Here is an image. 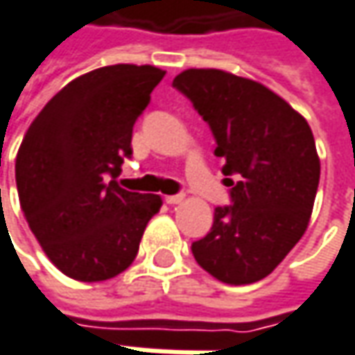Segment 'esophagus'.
Segmentation results:
<instances>
[{"label":"esophagus","instance_id":"1","mask_svg":"<svg viewBox=\"0 0 355 355\" xmlns=\"http://www.w3.org/2000/svg\"><path fill=\"white\" fill-rule=\"evenodd\" d=\"M184 201V196L182 193H178V196H166V203L168 205H178V203H182Z\"/></svg>","mask_w":355,"mask_h":355}]
</instances>
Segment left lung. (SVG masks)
<instances>
[{
	"mask_svg": "<svg viewBox=\"0 0 355 355\" xmlns=\"http://www.w3.org/2000/svg\"><path fill=\"white\" fill-rule=\"evenodd\" d=\"M215 138L229 205L215 207L211 231L191 243L201 268L227 284L270 275L308 227L320 159L308 122L263 85L217 69L173 78Z\"/></svg>",
	"mask_w": 355,
	"mask_h": 355,
	"instance_id": "left-lung-1",
	"label": "left lung"
}]
</instances>
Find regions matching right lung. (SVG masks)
I'll use <instances>...</instances> for the list:
<instances>
[{
	"label": "right lung",
	"instance_id": "right-lung-1",
	"mask_svg": "<svg viewBox=\"0 0 355 355\" xmlns=\"http://www.w3.org/2000/svg\"><path fill=\"white\" fill-rule=\"evenodd\" d=\"M166 71L112 64L57 92L29 126L15 159L21 209L61 272L108 280L136 259L159 196L116 184L132 128Z\"/></svg>",
	"mask_w": 355,
	"mask_h": 355
}]
</instances>
